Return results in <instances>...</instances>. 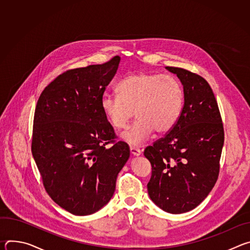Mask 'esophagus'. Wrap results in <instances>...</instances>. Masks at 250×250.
I'll return each mask as SVG.
<instances>
[{"label":"esophagus","instance_id":"1","mask_svg":"<svg viewBox=\"0 0 250 250\" xmlns=\"http://www.w3.org/2000/svg\"><path fill=\"white\" fill-rule=\"evenodd\" d=\"M130 153L133 156H139L141 154V150L135 146H130Z\"/></svg>","mask_w":250,"mask_h":250}]
</instances>
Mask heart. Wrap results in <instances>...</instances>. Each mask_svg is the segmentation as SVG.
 Returning <instances> with one entry per match:
<instances>
[{
    "label": "heart",
    "mask_w": 250,
    "mask_h": 250,
    "mask_svg": "<svg viewBox=\"0 0 250 250\" xmlns=\"http://www.w3.org/2000/svg\"><path fill=\"white\" fill-rule=\"evenodd\" d=\"M119 96L104 95L103 113L115 129L125 128L133 118L136 122L122 135L130 146H140L153 131H170L179 120L184 104V90L173 76L132 73L118 85Z\"/></svg>",
    "instance_id": "1"
}]
</instances>
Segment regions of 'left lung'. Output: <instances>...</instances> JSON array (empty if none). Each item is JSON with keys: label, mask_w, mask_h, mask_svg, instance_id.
I'll return each mask as SVG.
<instances>
[{"label": "left lung", "mask_w": 250, "mask_h": 250, "mask_svg": "<svg viewBox=\"0 0 250 250\" xmlns=\"http://www.w3.org/2000/svg\"><path fill=\"white\" fill-rule=\"evenodd\" d=\"M183 85L179 120L145 150L152 167L148 195L161 209L183 213L198 207L215 186L224 146V126L208 83L178 67H165Z\"/></svg>", "instance_id": "obj_1"}]
</instances>
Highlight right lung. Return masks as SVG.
I'll return each mask as SVG.
<instances>
[{
  "label": "right lung",
  "mask_w": 250,
  "mask_h": 250,
  "mask_svg": "<svg viewBox=\"0 0 250 250\" xmlns=\"http://www.w3.org/2000/svg\"><path fill=\"white\" fill-rule=\"evenodd\" d=\"M121 57L72 69L42 93L34 112L31 151L44 188L62 208L88 216L112 199L129 147L116 138L101 101Z\"/></svg>",
  "instance_id": "right-lung-1"
}]
</instances>
